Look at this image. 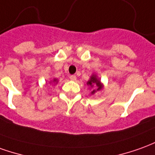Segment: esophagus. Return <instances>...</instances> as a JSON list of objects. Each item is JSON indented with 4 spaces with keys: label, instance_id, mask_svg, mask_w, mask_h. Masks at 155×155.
<instances>
[{
    "label": "esophagus",
    "instance_id": "1",
    "mask_svg": "<svg viewBox=\"0 0 155 155\" xmlns=\"http://www.w3.org/2000/svg\"><path fill=\"white\" fill-rule=\"evenodd\" d=\"M70 79L71 81H76V76L75 75H70Z\"/></svg>",
    "mask_w": 155,
    "mask_h": 155
}]
</instances>
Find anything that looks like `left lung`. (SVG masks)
Listing matches in <instances>:
<instances>
[{
    "instance_id": "obj_1",
    "label": "left lung",
    "mask_w": 155,
    "mask_h": 155,
    "mask_svg": "<svg viewBox=\"0 0 155 155\" xmlns=\"http://www.w3.org/2000/svg\"><path fill=\"white\" fill-rule=\"evenodd\" d=\"M86 85L91 90V95H94L95 93L101 91L104 88L103 83L101 81L100 78L98 77L97 74L94 73L91 75L89 81L86 82Z\"/></svg>"
}]
</instances>
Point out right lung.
<instances>
[{"instance_id":"1","label":"right lung","mask_w":155,"mask_h":155,"mask_svg":"<svg viewBox=\"0 0 155 155\" xmlns=\"http://www.w3.org/2000/svg\"><path fill=\"white\" fill-rule=\"evenodd\" d=\"M58 82H59V80L57 79V78H54V79H52L51 81L48 82V84H50V85H57L58 84Z\"/></svg>"}]
</instances>
